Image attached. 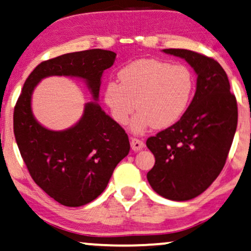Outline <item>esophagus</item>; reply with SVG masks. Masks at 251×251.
I'll use <instances>...</instances> for the list:
<instances>
[{
	"mask_svg": "<svg viewBox=\"0 0 251 251\" xmlns=\"http://www.w3.org/2000/svg\"><path fill=\"white\" fill-rule=\"evenodd\" d=\"M144 142L141 141V139L138 138H132L131 139V149L133 151H141L142 149H144Z\"/></svg>",
	"mask_w": 251,
	"mask_h": 251,
	"instance_id": "esophagus-1",
	"label": "esophagus"
}]
</instances>
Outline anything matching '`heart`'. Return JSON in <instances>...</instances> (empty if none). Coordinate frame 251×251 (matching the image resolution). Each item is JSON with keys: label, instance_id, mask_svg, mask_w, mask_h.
I'll use <instances>...</instances> for the list:
<instances>
[{"label": "heart", "instance_id": "b5f03b06", "mask_svg": "<svg viewBox=\"0 0 251 251\" xmlns=\"http://www.w3.org/2000/svg\"><path fill=\"white\" fill-rule=\"evenodd\" d=\"M118 76L120 83L106 84L105 102L120 126H126L137 108L139 112L131 122L135 132L151 126L164 129L174 125L190 102L194 76L183 64L142 58L123 67Z\"/></svg>", "mask_w": 251, "mask_h": 251}]
</instances>
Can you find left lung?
Segmentation results:
<instances>
[{"instance_id": "8db88e82", "label": "left lung", "mask_w": 251, "mask_h": 251, "mask_svg": "<svg viewBox=\"0 0 251 251\" xmlns=\"http://www.w3.org/2000/svg\"><path fill=\"white\" fill-rule=\"evenodd\" d=\"M162 51L194 68L197 87L182 118L146 141L155 158L148 181L162 197L189 201L206 190L226 164L237 126L236 98L214 58L177 48Z\"/></svg>"}]
</instances>
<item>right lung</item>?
<instances>
[{
  "label": "right lung",
  "instance_id": "right-lung-1",
  "mask_svg": "<svg viewBox=\"0 0 251 251\" xmlns=\"http://www.w3.org/2000/svg\"><path fill=\"white\" fill-rule=\"evenodd\" d=\"M115 57L114 51L89 50L41 62L25 80L16 102L14 133L28 173L45 193L66 206H82L105 190L116 165L129 153L128 135L96 101L86 103L83 118L73 128L48 130L32 114V92L45 77H79L97 100L102 73Z\"/></svg>",
  "mask_w": 251,
  "mask_h": 251
}]
</instances>
